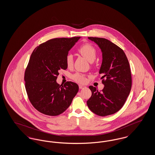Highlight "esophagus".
Wrapping results in <instances>:
<instances>
[{
  "mask_svg": "<svg viewBox=\"0 0 155 155\" xmlns=\"http://www.w3.org/2000/svg\"><path fill=\"white\" fill-rule=\"evenodd\" d=\"M79 88L80 89L85 88L86 87L85 85H79Z\"/></svg>",
  "mask_w": 155,
  "mask_h": 155,
  "instance_id": "1",
  "label": "esophagus"
}]
</instances>
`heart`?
<instances>
[{
	"label": "heart",
	"instance_id": "b5f03b06",
	"mask_svg": "<svg viewBox=\"0 0 155 155\" xmlns=\"http://www.w3.org/2000/svg\"><path fill=\"white\" fill-rule=\"evenodd\" d=\"M78 51L89 62H93L96 59L97 51L96 48L92 45L89 44L82 45L79 48ZM66 62L67 66L68 68H71L73 66V56L71 54H68L67 56ZM71 78L74 81L80 83H85L87 81L86 75L80 73H75L72 75Z\"/></svg>",
	"mask_w": 155,
	"mask_h": 155
}]
</instances>
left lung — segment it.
Instances as JSON below:
<instances>
[{"label":"left lung","mask_w":155,"mask_h":155,"mask_svg":"<svg viewBox=\"0 0 155 155\" xmlns=\"http://www.w3.org/2000/svg\"><path fill=\"white\" fill-rule=\"evenodd\" d=\"M98 45L102 53V62L99 70L104 87L102 92L89 86L92 96L87 101L89 109L100 116L113 114L120 110L130 94L131 73L128 60L124 51L108 39L88 37Z\"/></svg>","instance_id":"left-lung-1"}]
</instances>
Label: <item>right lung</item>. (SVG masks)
<instances>
[{"label":"right lung","instance_id":"add662e5","mask_svg":"<svg viewBox=\"0 0 155 155\" xmlns=\"http://www.w3.org/2000/svg\"><path fill=\"white\" fill-rule=\"evenodd\" d=\"M81 37L50 39L39 45L31 55L24 80L30 102L39 112L55 116L70 106L78 85L67 81L63 85L56 80L60 69L66 70L69 51Z\"/></svg>","mask_w":155,"mask_h":155}]
</instances>
